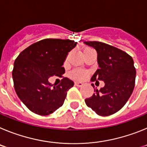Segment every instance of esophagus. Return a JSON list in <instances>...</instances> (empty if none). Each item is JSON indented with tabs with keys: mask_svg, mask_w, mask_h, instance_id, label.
<instances>
[{
	"mask_svg": "<svg viewBox=\"0 0 147 147\" xmlns=\"http://www.w3.org/2000/svg\"><path fill=\"white\" fill-rule=\"evenodd\" d=\"M75 85L78 87H82L83 85V83L82 82H75Z\"/></svg>",
	"mask_w": 147,
	"mask_h": 147,
	"instance_id": "esophagus-1",
	"label": "esophagus"
}]
</instances>
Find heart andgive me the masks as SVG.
Returning a JSON list of instances; mask_svg holds the SVG:
<instances>
[{"label":"heart","instance_id":"b5f03b06","mask_svg":"<svg viewBox=\"0 0 147 147\" xmlns=\"http://www.w3.org/2000/svg\"><path fill=\"white\" fill-rule=\"evenodd\" d=\"M90 49H85V50L83 51V53L86 51L89 50ZM86 73L85 71H82V70H77V71H74L72 73V76L74 78H76V79H80V80H82L84 78H85L86 76Z\"/></svg>","mask_w":147,"mask_h":147}]
</instances>
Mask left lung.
<instances>
[{
	"label": "left lung",
	"mask_w": 147,
	"mask_h": 147,
	"mask_svg": "<svg viewBox=\"0 0 147 147\" xmlns=\"http://www.w3.org/2000/svg\"><path fill=\"white\" fill-rule=\"evenodd\" d=\"M84 43L97 52L99 68L90 81L105 82L103 88L94 89L93 96L85 102L98 115H112L124 107L133 91L136 75L133 59L123 51L104 42L89 41Z\"/></svg>",
	"instance_id": "1"
}]
</instances>
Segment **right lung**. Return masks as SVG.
I'll use <instances>...</instances> for the list:
<instances>
[{"label":"right lung","mask_w":147,"mask_h":147,"mask_svg":"<svg viewBox=\"0 0 147 147\" xmlns=\"http://www.w3.org/2000/svg\"><path fill=\"white\" fill-rule=\"evenodd\" d=\"M77 42L69 40L45 39L23 51L14 63L12 78L17 95L32 112L47 115L60 107L67 91L74 85L67 78L51 87L49 79L60 76L68 53Z\"/></svg>","instance_id":"add662e5"}]
</instances>
